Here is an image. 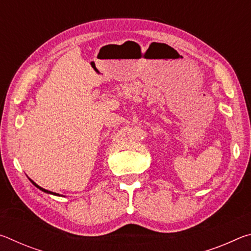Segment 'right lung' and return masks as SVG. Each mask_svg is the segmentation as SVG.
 Here are the masks:
<instances>
[{"label": "right lung", "instance_id": "right-lung-1", "mask_svg": "<svg viewBox=\"0 0 251 251\" xmlns=\"http://www.w3.org/2000/svg\"><path fill=\"white\" fill-rule=\"evenodd\" d=\"M32 181V184L34 185V186H36L37 188H39L40 190H42V192H44V193H48V194H52V195H55V196H61V195H58V194H56V193H53V192H50V190H46V189H44V188H42V187H40L39 185L37 184H35V182H34L32 179H29Z\"/></svg>", "mask_w": 251, "mask_h": 251}]
</instances>
